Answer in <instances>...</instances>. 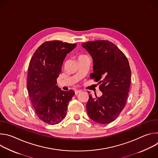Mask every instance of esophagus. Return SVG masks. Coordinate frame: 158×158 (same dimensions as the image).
<instances>
[{"label":"esophagus","instance_id":"1","mask_svg":"<svg viewBox=\"0 0 158 158\" xmlns=\"http://www.w3.org/2000/svg\"><path fill=\"white\" fill-rule=\"evenodd\" d=\"M81 92V90H76V91H75V94L76 95V94H77L78 93H79Z\"/></svg>","mask_w":158,"mask_h":158}]
</instances>
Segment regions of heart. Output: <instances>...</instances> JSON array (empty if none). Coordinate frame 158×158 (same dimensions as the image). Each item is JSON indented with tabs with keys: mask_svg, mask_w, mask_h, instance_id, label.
Segmentation results:
<instances>
[{
	"mask_svg": "<svg viewBox=\"0 0 158 158\" xmlns=\"http://www.w3.org/2000/svg\"><path fill=\"white\" fill-rule=\"evenodd\" d=\"M81 56H84V55H81V56H80L79 57H81Z\"/></svg>",
	"mask_w": 158,
	"mask_h": 158,
	"instance_id": "heart-1",
	"label": "heart"
}]
</instances>
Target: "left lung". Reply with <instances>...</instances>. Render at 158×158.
Returning a JSON list of instances; mask_svg holds the SVG:
<instances>
[{"label":"left lung","instance_id":"obj_1","mask_svg":"<svg viewBox=\"0 0 158 158\" xmlns=\"http://www.w3.org/2000/svg\"><path fill=\"white\" fill-rule=\"evenodd\" d=\"M82 46L93 59L94 73L90 77L99 82L102 93L101 97L89 95L87 114L97 123L109 124L118 117L127 101L131 74L128 60L108 40L89 41Z\"/></svg>","mask_w":158,"mask_h":158}]
</instances>
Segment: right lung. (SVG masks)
I'll list each match as a JSON object with an SVG mask.
<instances>
[{
	"instance_id": "right-lung-1",
	"label": "right lung",
	"mask_w": 158,
	"mask_h": 158,
	"mask_svg": "<svg viewBox=\"0 0 158 158\" xmlns=\"http://www.w3.org/2000/svg\"><path fill=\"white\" fill-rule=\"evenodd\" d=\"M76 44L60 40L42 44L30 61L27 87L38 118L49 124L60 123L65 117L69 101L74 95L73 90L64 91L56 85L67 55Z\"/></svg>"
}]
</instances>
